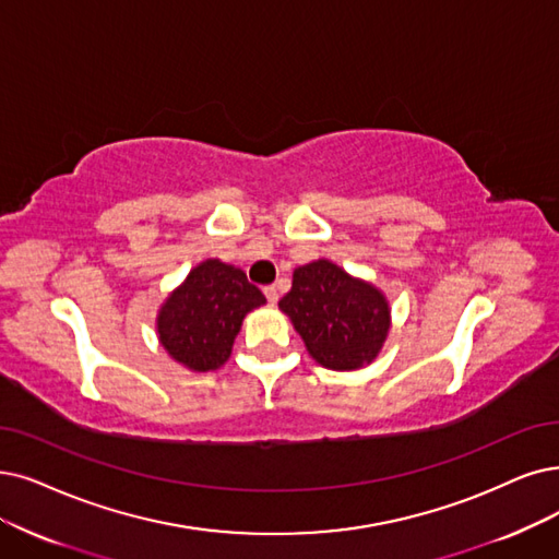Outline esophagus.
Here are the masks:
<instances>
[{
  "mask_svg": "<svg viewBox=\"0 0 559 559\" xmlns=\"http://www.w3.org/2000/svg\"><path fill=\"white\" fill-rule=\"evenodd\" d=\"M263 294H265V298H267V302H271V305H275V302H277V298H280V294H277V286H265V288H263Z\"/></svg>",
  "mask_w": 559,
  "mask_h": 559,
  "instance_id": "esophagus-1",
  "label": "esophagus"
}]
</instances>
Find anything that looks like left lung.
<instances>
[{
  "mask_svg": "<svg viewBox=\"0 0 559 559\" xmlns=\"http://www.w3.org/2000/svg\"><path fill=\"white\" fill-rule=\"evenodd\" d=\"M280 309L292 319L311 360L332 371L371 365L392 328L390 300L381 288L330 259L298 265Z\"/></svg>",
  "mask_w": 559,
  "mask_h": 559,
  "instance_id": "1",
  "label": "left lung"
}]
</instances>
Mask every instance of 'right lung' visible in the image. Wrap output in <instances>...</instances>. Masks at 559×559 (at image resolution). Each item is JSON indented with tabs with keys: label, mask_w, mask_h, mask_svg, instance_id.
<instances>
[{
	"label": "right lung",
	"mask_w": 559,
	"mask_h": 559,
	"mask_svg": "<svg viewBox=\"0 0 559 559\" xmlns=\"http://www.w3.org/2000/svg\"><path fill=\"white\" fill-rule=\"evenodd\" d=\"M261 305L265 296L240 267L206 259L165 298L155 332L176 365L197 373L215 371L231 357L242 319Z\"/></svg>",
	"instance_id": "right-lung-1"
}]
</instances>
